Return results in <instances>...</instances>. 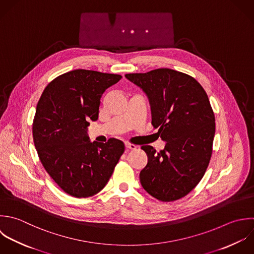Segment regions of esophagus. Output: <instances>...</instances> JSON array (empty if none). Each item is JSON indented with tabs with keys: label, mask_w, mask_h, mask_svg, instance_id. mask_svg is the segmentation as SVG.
Here are the masks:
<instances>
[{
	"label": "esophagus",
	"mask_w": 254,
	"mask_h": 254,
	"mask_svg": "<svg viewBox=\"0 0 254 254\" xmlns=\"http://www.w3.org/2000/svg\"><path fill=\"white\" fill-rule=\"evenodd\" d=\"M126 147L127 148V149H131V150H134V149H136V145L135 144H132V143H129V142H127L126 143Z\"/></svg>",
	"instance_id": "34e87169"
}]
</instances>
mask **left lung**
I'll use <instances>...</instances> for the list:
<instances>
[{"label": "left lung", "mask_w": 254, "mask_h": 254, "mask_svg": "<svg viewBox=\"0 0 254 254\" xmlns=\"http://www.w3.org/2000/svg\"><path fill=\"white\" fill-rule=\"evenodd\" d=\"M126 77L147 95L151 124L166 141L159 152L141 146L148 162L140 183L159 201L179 200L199 184L212 157L216 124L208 95L195 78L168 68Z\"/></svg>", "instance_id": "obj_1"}]
</instances>
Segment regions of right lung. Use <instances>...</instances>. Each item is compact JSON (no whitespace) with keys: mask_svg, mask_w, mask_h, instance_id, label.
Segmentation results:
<instances>
[{"mask_svg":"<svg viewBox=\"0 0 254 254\" xmlns=\"http://www.w3.org/2000/svg\"><path fill=\"white\" fill-rule=\"evenodd\" d=\"M121 75L77 69L53 79L37 103L32 136L39 160L68 195L87 198L108 183L125 143L110 138L90 142L88 121H97L103 93Z\"/></svg>","mask_w":254,"mask_h":254,"instance_id":"right-lung-1","label":"right lung"}]
</instances>
